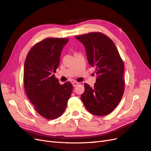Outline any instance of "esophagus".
Returning <instances> with one entry per match:
<instances>
[{"label": "esophagus", "mask_w": 151, "mask_h": 151, "mask_svg": "<svg viewBox=\"0 0 151 151\" xmlns=\"http://www.w3.org/2000/svg\"><path fill=\"white\" fill-rule=\"evenodd\" d=\"M72 84H73V87H76V86H77V85H78L79 84V83L77 82V81H73Z\"/></svg>", "instance_id": "obj_1"}]
</instances>
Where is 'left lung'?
Returning a JSON list of instances; mask_svg holds the SVG:
<instances>
[{
    "mask_svg": "<svg viewBox=\"0 0 151 151\" xmlns=\"http://www.w3.org/2000/svg\"><path fill=\"white\" fill-rule=\"evenodd\" d=\"M75 38L84 45L88 61L97 74L93 87L84 84L81 99L90 113L106 116L118 105L124 93L123 61L113 41L104 34L92 32Z\"/></svg>",
    "mask_w": 151,
    "mask_h": 151,
    "instance_id": "obj_1",
    "label": "left lung"
}]
</instances>
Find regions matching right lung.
I'll return each instance as SVG.
<instances>
[{
    "label": "right lung",
    "mask_w": 151,
    "mask_h": 151,
    "mask_svg": "<svg viewBox=\"0 0 151 151\" xmlns=\"http://www.w3.org/2000/svg\"><path fill=\"white\" fill-rule=\"evenodd\" d=\"M69 38H47L30 49L24 65V89L37 113L47 119L61 116L70 98L73 85H61L55 75L60 55Z\"/></svg>",
    "instance_id": "obj_1"
}]
</instances>
